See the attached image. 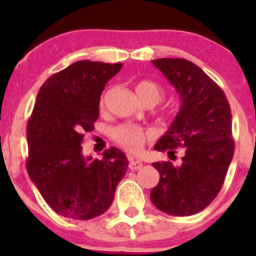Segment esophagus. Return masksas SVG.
I'll use <instances>...</instances> for the list:
<instances>
[{"label":"esophagus","instance_id":"34e87169","mask_svg":"<svg viewBox=\"0 0 256 256\" xmlns=\"http://www.w3.org/2000/svg\"><path fill=\"white\" fill-rule=\"evenodd\" d=\"M142 166H144L142 161H140V160L130 158V164H128V167H130V170H132V171H138V170L142 168Z\"/></svg>","mask_w":256,"mask_h":256}]
</instances>
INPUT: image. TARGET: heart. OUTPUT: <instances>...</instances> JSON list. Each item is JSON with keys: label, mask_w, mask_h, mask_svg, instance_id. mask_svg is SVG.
Instances as JSON below:
<instances>
[{"label": "heart", "mask_w": 256, "mask_h": 256, "mask_svg": "<svg viewBox=\"0 0 256 256\" xmlns=\"http://www.w3.org/2000/svg\"><path fill=\"white\" fill-rule=\"evenodd\" d=\"M136 92L140 96V99L146 104V102H154V105L160 102L164 98V90L158 84L150 80H141L136 84ZM105 100H106V94H102L100 98V106H104ZM112 138L120 146L128 151L140 152L142 150L144 144L151 138V132L144 130L142 128H138L135 125H118L112 130Z\"/></svg>", "instance_id": "obj_1"}]
</instances>
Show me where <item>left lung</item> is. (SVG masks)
<instances>
[{"label": "left lung", "mask_w": 256, "mask_h": 256, "mask_svg": "<svg viewBox=\"0 0 256 256\" xmlns=\"http://www.w3.org/2000/svg\"><path fill=\"white\" fill-rule=\"evenodd\" d=\"M176 88L182 106L154 150L174 156L180 166L154 162L160 182L152 188L154 207L170 216H186L208 207L218 196L234 154L232 112L218 84L192 62L182 58L152 60Z\"/></svg>", "instance_id": "8db88e82"}]
</instances>
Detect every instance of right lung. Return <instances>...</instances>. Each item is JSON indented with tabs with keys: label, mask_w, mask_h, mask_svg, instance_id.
<instances>
[{
	"label": "right lung",
	"mask_w": 256,
	"mask_h": 256,
	"mask_svg": "<svg viewBox=\"0 0 256 256\" xmlns=\"http://www.w3.org/2000/svg\"><path fill=\"white\" fill-rule=\"evenodd\" d=\"M122 64L79 60L53 74L38 92L27 122V172L47 204L59 216L88 220L112 206L128 171L116 147L102 160L82 156L84 132L94 130L100 95Z\"/></svg>",
	"instance_id": "right-lung-1"
}]
</instances>
